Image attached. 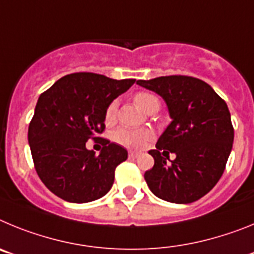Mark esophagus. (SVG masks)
Returning <instances> with one entry per match:
<instances>
[{
	"label": "esophagus",
	"mask_w": 254,
	"mask_h": 254,
	"mask_svg": "<svg viewBox=\"0 0 254 254\" xmlns=\"http://www.w3.org/2000/svg\"><path fill=\"white\" fill-rule=\"evenodd\" d=\"M128 155H129V158H131V159H136V158H138V156H140V152H138V151H129Z\"/></svg>",
	"instance_id": "1"
}]
</instances>
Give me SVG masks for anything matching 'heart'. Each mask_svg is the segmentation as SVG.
<instances>
[{
    "label": "heart",
    "mask_w": 254,
    "mask_h": 254,
    "mask_svg": "<svg viewBox=\"0 0 254 254\" xmlns=\"http://www.w3.org/2000/svg\"><path fill=\"white\" fill-rule=\"evenodd\" d=\"M134 104L137 105L140 109L147 112L154 107L155 104H159V100L155 98L154 95L147 93H138L134 95L133 98ZM116 112H117V104L116 102L111 103L108 105L107 111H105V122L111 123L113 122L116 118ZM114 140L121 145L128 147H141L145 142L152 137V132L150 129L145 128H127V127H121V128L116 129L114 132Z\"/></svg>",
    "instance_id": "obj_1"
}]
</instances>
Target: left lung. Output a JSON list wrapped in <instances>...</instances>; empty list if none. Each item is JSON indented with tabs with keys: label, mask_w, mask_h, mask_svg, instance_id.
<instances>
[{
	"label": "left lung",
	"mask_w": 254,
	"mask_h": 254,
	"mask_svg": "<svg viewBox=\"0 0 254 254\" xmlns=\"http://www.w3.org/2000/svg\"><path fill=\"white\" fill-rule=\"evenodd\" d=\"M137 84L159 94L172 118L156 150L149 151L155 163L145 181L164 201L194 202L215 187L232 151L234 128L228 105L210 85L190 76H161ZM169 152L176 154L170 164L165 158Z\"/></svg>",
	"instance_id": "left-lung-1"
}]
</instances>
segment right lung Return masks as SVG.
<instances>
[{
    "label": "right lung",
    "instance_id": "right-lung-1",
    "mask_svg": "<svg viewBox=\"0 0 254 254\" xmlns=\"http://www.w3.org/2000/svg\"><path fill=\"white\" fill-rule=\"evenodd\" d=\"M134 78L114 80L93 72L61 77L40 94L29 125L28 140L38 176L67 202H91L113 186L114 172L127 150L103 138L102 151L86 149V141L105 128V111Z\"/></svg>",
    "mask_w": 254,
    "mask_h": 254
}]
</instances>
